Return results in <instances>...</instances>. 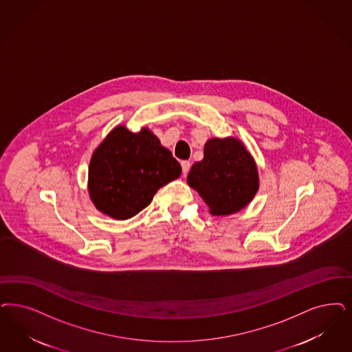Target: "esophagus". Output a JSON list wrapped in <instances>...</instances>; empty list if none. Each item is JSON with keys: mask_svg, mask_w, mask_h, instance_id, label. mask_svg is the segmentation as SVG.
<instances>
[{"mask_svg": "<svg viewBox=\"0 0 352 352\" xmlns=\"http://www.w3.org/2000/svg\"><path fill=\"white\" fill-rule=\"evenodd\" d=\"M181 165H182L183 174L186 175V174L190 171L191 162H190V161H182V162H181Z\"/></svg>", "mask_w": 352, "mask_h": 352, "instance_id": "obj_1", "label": "esophagus"}]
</instances>
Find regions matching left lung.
<instances>
[{
    "label": "left lung",
    "mask_w": 352,
    "mask_h": 352,
    "mask_svg": "<svg viewBox=\"0 0 352 352\" xmlns=\"http://www.w3.org/2000/svg\"><path fill=\"white\" fill-rule=\"evenodd\" d=\"M187 182L217 216L241 210L258 190L255 161L234 138L208 140L204 158L192 165Z\"/></svg>",
    "instance_id": "8db88e82"
}]
</instances>
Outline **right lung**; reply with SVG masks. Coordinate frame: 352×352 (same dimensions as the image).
Returning a JSON list of instances; mask_svg holds the SVG:
<instances>
[{
	"label": "right lung",
	"instance_id": "obj_1",
	"mask_svg": "<svg viewBox=\"0 0 352 352\" xmlns=\"http://www.w3.org/2000/svg\"><path fill=\"white\" fill-rule=\"evenodd\" d=\"M181 173L179 162L148 129L135 133L118 126L91 158L88 190L98 210L131 219Z\"/></svg>",
	"mask_w": 352,
	"mask_h": 352
}]
</instances>
